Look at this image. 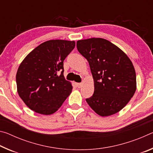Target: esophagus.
<instances>
[{
    "mask_svg": "<svg viewBox=\"0 0 153 153\" xmlns=\"http://www.w3.org/2000/svg\"><path fill=\"white\" fill-rule=\"evenodd\" d=\"M76 86H77V88H80L82 86V83H77Z\"/></svg>",
    "mask_w": 153,
    "mask_h": 153,
    "instance_id": "1",
    "label": "esophagus"
}]
</instances>
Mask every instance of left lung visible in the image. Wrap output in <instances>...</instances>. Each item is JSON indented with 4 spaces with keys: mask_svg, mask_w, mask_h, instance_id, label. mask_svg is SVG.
<instances>
[{
    "mask_svg": "<svg viewBox=\"0 0 153 153\" xmlns=\"http://www.w3.org/2000/svg\"><path fill=\"white\" fill-rule=\"evenodd\" d=\"M77 51L88 61L94 92L86 102L102 117L121 111L136 90V75L126 54L109 41L100 38L80 40Z\"/></svg>",
    "mask_w": 153,
    "mask_h": 153,
    "instance_id": "1",
    "label": "left lung"
}]
</instances>
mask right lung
I'll return each instance as SVG.
<instances>
[{"instance_id":"right-lung-1","label":"right lung","mask_w":153,"mask_h":153,"mask_svg":"<svg viewBox=\"0 0 153 153\" xmlns=\"http://www.w3.org/2000/svg\"><path fill=\"white\" fill-rule=\"evenodd\" d=\"M75 46L74 41H46L21 63L16 74L17 92L31 110L51 115L71 94L72 85L63 76V61Z\"/></svg>"}]
</instances>
